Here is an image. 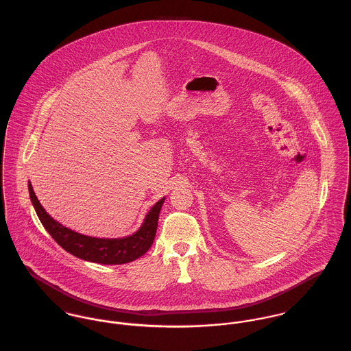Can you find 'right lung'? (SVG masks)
<instances>
[{
  "label": "right lung",
  "mask_w": 351,
  "mask_h": 351,
  "mask_svg": "<svg viewBox=\"0 0 351 351\" xmlns=\"http://www.w3.org/2000/svg\"><path fill=\"white\" fill-rule=\"evenodd\" d=\"M28 189L38 217L40 219L43 227L47 230L52 239L62 249L73 254L74 256L102 265L128 263L149 251L156 234L158 217L162 204L165 201V199H160L151 208L142 227L134 235L121 239H101L81 235L59 224L40 205L31 182H28Z\"/></svg>",
  "instance_id": "1"
}]
</instances>
